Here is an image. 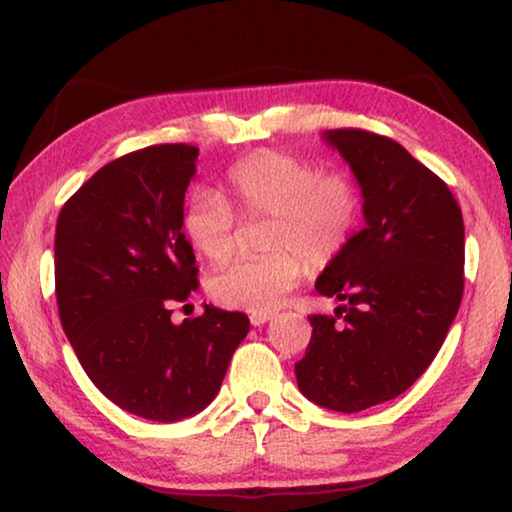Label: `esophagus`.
<instances>
[{
    "label": "esophagus",
    "instance_id": "obj_1",
    "mask_svg": "<svg viewBox=\"0 0 512 512\" xmlns=\"http://www.w3.org/2000/svg\"><path fill=\"white\" fill-rule=\"evenodd\" d=\"M273 318V313H250V322H253L255 327L264 325V322H269Z\"/></svg>",
    "mask_w": 512,
    "mask_h": 512
}]
</instances>
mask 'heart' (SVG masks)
<instances>
[{
  "label": "heart",
  "mask_w": 512,
  "mask_h": 512,
  "mask_svg": "<svg viewBox=\"0 0 512 512\" xmlns=\"http://www.w3.org/2000/svg\"><path fill=\"white\" fill-rule=\"evenodd\" d=\"M229 192L246 218H271V255L241 259L211 280L222 306L266 313L283 304L308 264L327 266L355 239L364 213L362 190L343 169L322 171L308 157L262 150L236 162ZM185 236L208 262L222 264L236 246V213L215 190H197L183 215Z\"/></svg>",
  "instance_id": "heart-1"
}]
</instances>
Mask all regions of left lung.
<instances>
[{"instance_id": "8db88e82", "label": "left lung", "mask_w": 512, "mask_h": 512, "mask_svg": "<svg viewBox=\"0 0 512 512\" xmlns=\"http://www.w3.org/2000/svg\"><path fill=\"white\" fill-rule=\"evenodd\" d=\"M364 197L366 227L315 283L334 315H308L294 364L304 397L338 413L406 392L434 362L464 294V220L450 187L406 148L366 129H329Z\"/></svg>"}]
</instances>
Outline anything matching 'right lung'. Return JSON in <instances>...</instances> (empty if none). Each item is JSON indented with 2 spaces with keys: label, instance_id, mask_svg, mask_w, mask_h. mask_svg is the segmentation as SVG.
<instances>
[{
  "label": "right lung",
  "instance_id": "1",
  "mask_svg": "<svg viewBox=\"0 0 512 512\" xmlns=\"http://www.w3.org/2000/svg\"><path fill=\"white\" fill-rule=\"evenodd\" d=\"M197 155L160 143L118 157L71 194L55 229L57 311L78 362L115 406L155 422L206 408L250 329L246 313L215 306L171 322L199 287L183 234Z\"/></svg>",
  "mask_w": 512,
  "mask_h": 512
}]
</instances>
